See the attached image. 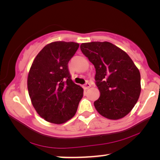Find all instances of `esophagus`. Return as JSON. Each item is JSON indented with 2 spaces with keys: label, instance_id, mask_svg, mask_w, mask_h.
I'll use <instances>...</instances> for the list:
<instances>
[{
  "label": "esophagus",
  "instance_id": "esophagus-1",
  "mask_svg": "<svg viewBox=\"0 0 160 160\" xmlns=\"http://www.w3.org/2000/svg\"><path fill=\"white\" fill-rule=\"evenodd\" d=\"M90 87H91V84H89V83H87V84H84V88L85 89H88Z\"/></svg>",
  "mask_w": 160,
  "mask_h": 160
}]
</instances>
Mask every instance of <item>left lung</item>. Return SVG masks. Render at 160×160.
Segmentation results:
<instances>
[{"label":"left lung","mask_w":160,"mask_h":160,"mask_svg":"<svg viewBox=\"0 0 160 160\" xmlns=\"http://www.w3.org/2000/svg\"><path fill=\"white\" fill-rule=\"evenodd\" d=\"M80 48L95 68V79L100 93L94 102L96 110L109 119L124 117L141 94L138 68L125 52L110 42L83 43Z\"/></svg>","instance_id":"left-lung-1"}]
</instances>
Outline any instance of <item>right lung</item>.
I'll list each match as a JSON object with an SVG mask.
<instances>
[{
    "instance_id": "add662e5",
    "label": "right lung",
    "mask_w": 160,
    "mask_h": 160,
    "mask_svg": "<svg viewBox=\"0 0 160 160\" xmlns=\"http://www.w3.org/2000/svg\"><path fill=\"white\" fill-rule=\"evenodd\" d=\"M79 47L78 43L54 41L37 54L28 76L32 106L41 118L63 124L74 117L83 97L82 87L71 78L68 63Z\"/></svg>"
}]
</instances>
